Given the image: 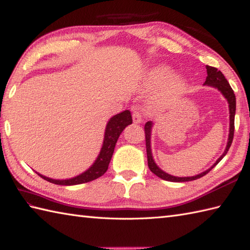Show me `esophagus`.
<instances>
[{
    "label": "esophagus",
    "mask_w": 250,
    "mask_h": 250,
    "mask_svg": "<svg viewBox=\"0 0 250 250\" xmlns=\"http://www.w3.org/2000/svg\"><path fill=\"white\" fill-rule=\"evenodd\" d=\"M132 117H133L134 124H141V122H142V115L137 110L133 111V115H132Z\"/></svg>",
    "instance_id": "34e87169"
}]
</instances>
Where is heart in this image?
Instances as JSON below:
<instances>
[{
  "mask_svg": "<svg viewBox=\"0 0 250 250\" xmlns=\"http://www.w3.org/2000/svg\"><path fill=\"white\" fill-rule=\"evenodd\" d=\"M172 71L167 66H159L150 73V83L155 86H166L162 93L161 104L172 102L178 95L183 93L186 87V83L183 78L173 77Z\"/></svg>",
  "mask_w": 250,
  "mask_h": 250,
  "instance_id": "obj_1",
  "label": "heart"
}]
</instances>
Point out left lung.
<instances>
[{"label":"left lung","instance_id":"obj_1","mask_svg":"<svg viewBox=\"0 0 250 250\" xmlns=\"http://www.w3.org/2000/svg\"><path fill=\"white\" fill-rule=\"evenodd\" d=\"M206 71H207V77L206 81L204 83V84H207V86L214 87L216 89H218L219 91L222 93V95L227 99L228 103H229V110H230V130H229V139H228V144L226 147L225 152L222 153L221 157L217 160L214 166L209 167L208 169H206L205 172L201 173L199 175H195V176H191V177H176V176H172L166 172H163L162 169L159 167L157 164L153 161L152 158V153H151V148H150V135H151V128H152V122L148 121L146 122L145 125V140H146V151H147V161H148V167H149L150 171L157 175L158 177H160L164 180H167V182H176V183H180V182H190V180H195L198 178L203 177L204 175H206L208 173L211 168L215 167L217 164H218L222 158H224L229 148L232 144L233 141V136H234V116H235V109H236V100H235V94L234 91H233L230 83H228V81L226 79L225 75L222 74L220 71L217 70L216 67L206 65Z\"/></svg>","mask_w":250,"mask_h":250}]
</instances>
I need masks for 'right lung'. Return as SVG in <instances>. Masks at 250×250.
Masks as SVG:
<instances>
[{
	"label": "right lung",
	"instance_id": "right-lung-1",
	"mask_svg": "<svg viewBox=\"0 0 250 250\" xmlns=\"http://www.w3.org/2000/svg\"><path fill=\"white\" fill-rule=\"evenodd\" d=\"M132 124V116L130 110H125L120 114H117L114 117H111L109 121L107 122L105 129L104 134V142L103 146L101 148L100 155L98 156L97 160L92 164L91 167H89L86 172L78 175L76 177H73L70 179H52L48 178L43 175L39 174L42 178L56 185H63V186H72V185H79L84 184L91 180L97 179L102 176V175L107 171L108 164L110 162V159L113 157L114 149L116 146V143L118 141V137L124 131L126 125Z\"/></svg>",
	"mask_w": 250,
	"mask_h": 250
}]
</instances>
